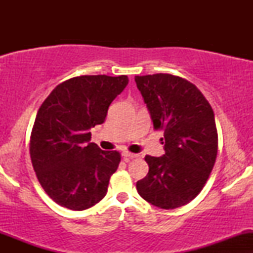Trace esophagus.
Here are the masks:
<instances>
[{
  "instance_id": "34e87169",
  "label": "esophagus",
  "mask_w": 253,
  "mask_h": 253,
  "mask_svg": "<svg viewBox=\"0 0 253 253\" xmlns=\"http://www.w3.org/2000/svg\"><path fill=\"white\" fill-rule=\"evenodd\" d=\"M121 156L124 157L125 161H128V159H134L138 157V155H135V153H130V152H127V151H124L123 153H121Z\"/></svg>"
}]
</instances>
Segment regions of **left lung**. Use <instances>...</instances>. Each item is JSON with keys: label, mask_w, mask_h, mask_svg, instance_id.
<instances>
[{"label": "left lung", "mask_w": 253, "mask_h": 253, "mask_svg": "<svg viewBox=\"0 0 253 253\" xmlns=\"http://www.w3.org/2000/svg\"><path fill=\"white\" fill-rule=\"evenodd\" d=\"M155 129H163L165 153L145 157L149 173L136 182L145 201L163 210L187 205L202 190L217 153L215 118L202 92L169 74L135 76Z\"/></svg>", "instance_id": "left-lung-1"}]
</instances>
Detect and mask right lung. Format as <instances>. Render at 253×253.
I'll return each mask as SVG.
<instances>
[{
  "label": "right lung",
  "instance_id": "add662e5",
  "mask_svg": "<svg viewBox=\"0 0 253 253\" xmlns=\"http://www.w3.org/2000/svg\"><path fill=\"white\" fill-rule=\"evenodd\" d=\"M128 77L97 75L60 83L43 101L31 135V159L40 184L63 207L84 211L106 196L120 153L90 143Z\"/></svg>",
  "mask_w": 253,
  "mask_h": 253
}]
</instances>
